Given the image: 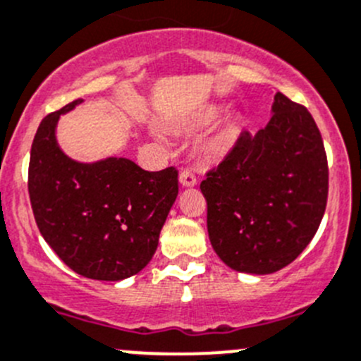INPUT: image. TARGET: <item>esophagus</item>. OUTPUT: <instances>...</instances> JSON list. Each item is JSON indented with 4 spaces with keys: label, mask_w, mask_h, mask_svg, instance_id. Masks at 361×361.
<instances>
[{
    "label": "esophagus",
    "mask_w": 361,
    "mask_h": 361,
    "mask_svg": "<svg viewBox=\"0 0 361 361\" xmlns=\"http://www.w3.org/2000/svg\"><path fill=\"white\" fill-rule=\"evenodd\" d=\"M180 183L183 187H194V185H197V178H195V174L192 171H181Z\"/></svg>",
    "instance_id": "obj_1"
}]
</instances>
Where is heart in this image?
I'll use <instances>...</instances> for the list:
<instances>
[{"mask_svg": "<svg viewBox=\"0 0 361 361\" xmlns=\"http://www.w3.org/2000/svg\"><path fill=\"white\" fill-rule=\"evenodd\" d=\"M222 109L219 106H208L201 111V113L195 116V125L199 127H208L212 125L216 118L220 116ZM238 135H240V121L236 118H229V120L224 121L215 132H213L212 137L206 141L204 152L209 157H220L227 152V149L233 148V145L236 142Z\"/></svg>", "mask_w": 361, "mask_h": 361, "instance_id": "1", "label": "heart"}]
</instances>
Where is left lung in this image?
<instances>
[{"mask_svg": "<svg viewBox=\"0 0 361 361\" xmlns=\"http://www.w3.org/2000/svg\"><path fill=\"white\" fill-rule=\"evenodd\" d=\"M271 113L255 135L241 132L201 183L213 250L243 274H274L295 261L326 209L328 160L312 114L282 93Z\"/></svg>", "mask_w": 361, "mask_h": 361, "instance_id": "obj_1", "label": "left lung"}]
</instances>
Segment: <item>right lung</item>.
Returning a JSON list of instances; mask_svg holds the SVG:
<instances>
[{
	"label": "right lung",
	"instance_id": "right-lung-1",
	"mask_svg": "<svg viewBox=\"0 0 361 361\" xmlns=\"http://www.w3.org/2000/svg\"><path fill=\"white\" fill-rule=\"evenodd\" d=\"M42 120L31 145L27 190L42 236L75 274L93 281H123L139 274L159 245L178 195L174 167L149 173L128 159L82 164L56 141L61 114Z\"/></svg>",
	"mask_w": 361,
	"mask_h": 361
}]
</instances>
